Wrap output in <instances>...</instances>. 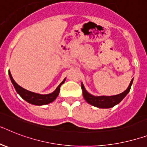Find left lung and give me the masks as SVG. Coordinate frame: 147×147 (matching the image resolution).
<instances>
[{"label":"left lung","mask_w":147,"mask_h":147,"mask_svg":"<svg viewBox=\"0 0 147 147\" xmlns=\"http://www.w3.org/2000/svg\"><path fill=\"white\" fill-rule=\"evenodd\" d=\"M133 83V79L131 81L128 88L121 94L114 95V96H94L92 94H89V93L84 88V84L82 83V92H83V96H84V100L89 103V104L92 105L94 107H98V108H111L113 107L115 105L119 104V102H121L122 100L125 97V96L128 94V92L131 90V87Z\"/></svg>","instance_id":"obj_1"}]
</instances>
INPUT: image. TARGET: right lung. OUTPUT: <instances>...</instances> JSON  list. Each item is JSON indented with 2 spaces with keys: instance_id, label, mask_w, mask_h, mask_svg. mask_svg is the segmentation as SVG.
I'll list each match as a JSON object with an SVG mask.
<instances>
[{
  "instance_id": "1",
  "label": "right lung",
  "mask_w": 147,
  "mask_h": 147,
  "mask_svg": "<svg viewBox=\"0 0 147 147\" xmlns=\"http://www.w3.org/2000/svg\"><path fill=\"white\" fill-rule=\"evenodd\" d=\"M9 76L11 80L12 84H13L14 88H15L18 94H20V96L24 99L25 100L27 101L28 102L33 105H37V106H41V105H46L48 103H51L53 101L56 100L59 93V89L61 87L62 84L65 82V80H63V82L59 84V85L57 88V89L53 91V93L49 94H36V93L32 92L29 90H27L26 89H24L23 88L20 87L19 84L16 83L13 80V77H12L11 74L9 71Z\"/></svg>"
}]
</instances>
